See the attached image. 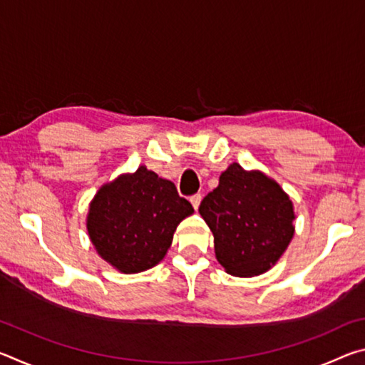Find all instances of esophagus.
<instances>
[{
	"mask_svg": "<svg viewBox=\"0 0 365 365\" xmlns=\"http://www.w3.org/2000/svg\"><path fill=\"white\" fill-rule=\"evenodd\" d=\"M190 202H191V206H193L195 209H197L200 207V202H201V195H193L190 197Z\"/></svg>",
	"mask_w": 365,
	"mask_h": 365,
	"instance_id": "obj_1",
	"label": "esophagus"
}]
</instances>
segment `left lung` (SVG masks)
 Wrapping results in <instances>:
<instances>
[{
    "label": "left lung",
    "instance_id": "obj_1",
    "mask_svg": "<svg viewBox=\"0 0 365 365\" xmlns=\"http://www.w3.org/2000/svg\"><path fill=\"white\" fill-rule=\"evenodd\" d=\"M214 235L215 259L235 277L274 267L294 235V206L274 178L233 163L200 206Z\"/></svg>",
    "mask_w": 365,
    "mask_h": 365
}]
</instances>
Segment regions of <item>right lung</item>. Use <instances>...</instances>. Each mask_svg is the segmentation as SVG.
I'll return each instance as SVG.
<instances>
[{
	"label": "right lung",
	"mask_w": 365,
	"mask_h": 365,
	"mask_svg": "<svg viewBox=\"0 0 365 365\" xmlns=\"http://www.w3.org/2000/svg\"><path fill=\"white\" fill-rule=\"evenodd\" d=\"M193 212L174 183L140 165L101 185L86 230L101 259L122 274H138L163 261L178 224Z\"/></svg>",
	"instance_id": "add662e5"
}]
</instances>
